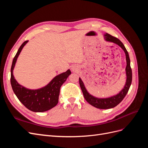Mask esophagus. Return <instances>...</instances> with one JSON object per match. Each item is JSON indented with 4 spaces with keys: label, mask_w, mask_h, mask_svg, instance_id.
Listing matches in <instances>:
<instances>
[{
    "label": "esophagus",
    "mask_w": 148,
    "mask_h": 148,
    "mask_svg": "<svg viewBox=\"0 0 148 148\" xmlns=\"http://www.w3.org/2000/svg\"><path fill=\"white\" fill-rule=\"evenodd\" d=\"M71 70H72L73 71H76L77 70V67H75V66H72V68H71Z\"/></svg>",
    "instance_id": "1"
}]
</instances>
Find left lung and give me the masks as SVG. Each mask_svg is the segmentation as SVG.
Instances as JSON below:
<instances>
[{"mask_svg":"<svg viewBox=\"0 0 148 148\" xmlns=\"http://www.w3.org/2000/svg\"><path fill=\"white\" fill-rule=\"evenodd\" d=\"M104 39L107 42H113L115 44H117V45H118L123 50L125 53V56H126L127 66L126 68H125V71H126L127 79L123 88L117 94V95L109 97L99 98L90 95V94L88 92L82 79L79 78V85L82 90L84 99H86V101L89 103V104H90L91 106L100 109H108L113 108V107L117 106L119 103L121 102V101L123 99V98L125 97V96L127 95L132 82V71L130 66V60L128 53L127 51L126 48L125 47L123 43L117 38H115L112 36H111L107 33H106V34H104Z\"/></svg>","mask_w":148,"mask_h":148,"instance_id":"8db88e82","label":"left lung"}]
</instances>
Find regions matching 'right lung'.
Here are the masks:
<instances>
[{
	"label": "right lung",
	"mask_w": 148,
	"mask_h": 148,
	"mask_svg": "<svg viewBox=\"0 0 148 148\" xmlns=\"http://www.w3.org/2000/svg\"><path fill=\"white\" fill-rule=\"evenodd\" d=\"M28 42V41H26L21 44L13 58L11 67L10 83L15 95L26 108L35 112H43L51 109L57 104L60 87L71 74V71L69 69L65 72L57 75L46 86L38 89H30L21 86L15 79L13 71L18 57Z\"/></svg>",
	"instance_id": "obj_1"
}]
</instances>
